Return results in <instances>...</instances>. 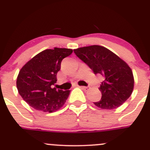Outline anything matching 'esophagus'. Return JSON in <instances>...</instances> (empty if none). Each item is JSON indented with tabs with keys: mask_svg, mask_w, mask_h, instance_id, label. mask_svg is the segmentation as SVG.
<instances>
[{
	"mask_svg": "<svg viewBox=\"0 0 150 150\" xmlns=\"http://www.w3.org/2000/svg\"><path fill=\"white\" fill-rule=\"evenodd\" d=\"M79 87L81 88V89L84 90V91H88V88L86 87V86H79Z\"/></svg>",
	"mask_w": 150,
	"mask_h": 150,
	"instance_id": "obj_1",
	"label": "esophagus"
}]
</instances>
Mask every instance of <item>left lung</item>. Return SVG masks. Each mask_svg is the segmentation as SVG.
Segmentation results:
<instances>
[{"label":"left lung","mask_w":150,"mask_h":150,"mask_svg":"<svg viewBox=\"0 0 150 150\" xmlns=\"http://www.w3.org/2000/svg\"><path fill=\"white\" fill-rule=\"evenodd\" d=\"M75 54L89 66L94 74L104 78L100 84L101 99L94 104L101 109L111 110L122 105L133 92V72L127 62L105 47L99 45L80 47Z\"/></svg>","instance_id":"left-lung-1"}]
</instances>
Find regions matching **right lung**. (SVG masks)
Wrapping results in <instances>:
<instances>
[{
  "instance_id": "obj_1",
  "label": "right lung",
  "mask_w": 150,
  "mask_h": 150,
  "mask_svg": "<svg viewBox=\"0 0 150 150\" xmlns=\"http://www.w3.org/2000/svg\"><path fill=\"white\" fill-rule=\"evenodd\" d=\"M72 50L54 47L41 52L22 67L17 77L18 93L30 106L38 111L52 113L65 103L70 91L52 87L57 83L61 62Z\"/></svg>"
}]
</instances>
